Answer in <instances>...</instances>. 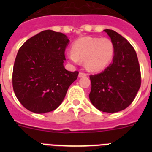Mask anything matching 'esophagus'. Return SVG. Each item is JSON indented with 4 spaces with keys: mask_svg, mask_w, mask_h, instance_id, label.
<instances>
[{
    "mask_svg": "<svg viewBox=\"0 0 152 152\" xmlns=\"http://www.w3.org/2000/svg\"><path fill=\"white\" fill-rule=\"evenodd\" d=\"M86 76H87V74L84 73V72H80L78 75L79 77H86Z\"/></svg>",
    "mask_w": 152,
    "mask_h": 152,
    "instance_id": "esophagus-1",
    "label": "esophagus"
}]
</instances>
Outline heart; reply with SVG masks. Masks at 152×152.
<instances>
[{
  "mask_svg": "<svg viewBox=\"0 0 152 152\" xmlns=\"http://www.w3.org/2000/svg\"><path fill=\"white\" fill-rule=\"evenodd\" d=\"M114 45L110 39L84 37L72 44V52L67 54L71 62L84 61L86 69L93 72L102 71L112 61Z\"/></svg>",
  "mask_w": 152,
  "mask_h": 152,
  "instance_id": "obj_1",
  "label": "heart"
}]
</instances>
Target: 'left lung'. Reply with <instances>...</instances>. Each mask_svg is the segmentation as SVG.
Masks as SVG:
<instances>
[{
  "mask_svg": "<svg viewBox=\"0 0 152 152\" xmlns=\"http://www.w3.org/2000/svg\"><path fill=\"white\" fill-rule=\"evenodd\" d=\"M114 45V56L103 72L91 75L92 104L102 112L116 113L132 103L141 86V72L136 52L124 37L104 29Z\"/></svg>",
  "mask_w": 152,
  "mask_h": 152,
  "instance_id": "1",
  "label": "left lung"
}]
</instances>
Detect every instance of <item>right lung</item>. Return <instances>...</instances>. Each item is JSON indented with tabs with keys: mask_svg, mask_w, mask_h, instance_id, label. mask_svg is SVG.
Listing matches in <instances>:
<instances>
[{
	"mask_svg": "<svg viewBox=\"0 0 152 152\" xmlns=\"http://www.w3.org/2000/svg\"><path fill=\"white\" fill-rule=\"evenodd\" d=\"M69 39L61 33L44 30L26 40L20 48L13 69V88L28 110L45 113L62 103L78 72L64 67V51Z\"/></svg>",
	"mask_w": 152,
	"mask_h": 152,
	"instance_id": "1",
	"label": "right lung"
}]
</instances>
